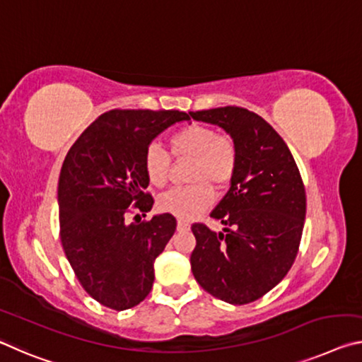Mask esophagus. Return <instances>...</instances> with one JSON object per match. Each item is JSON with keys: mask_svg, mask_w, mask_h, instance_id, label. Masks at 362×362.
I'll return each mask as SVG.
<instances>
[{"mask_svg": "<svg viewBox=\"0 0 362 362\" xmlns=\"http://www.w3.org/2000/svg\"><path fill=\"white\" fill-rule=\"evenodd\" d=\"M177 228H179V230H190V222L179 219V222H177Z\"/></svg>", "mask_w": 362, "mask_h": 362, "instance_id": "34e87169", "label": "esophagus"}]
</instances>
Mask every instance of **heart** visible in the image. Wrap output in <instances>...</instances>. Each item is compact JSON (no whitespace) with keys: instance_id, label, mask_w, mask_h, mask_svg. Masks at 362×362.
Wrapping results in <instances>:
<instances>
[{"instance_id":"1","label":"heart","mask_w":362,"mask_h":362,"mask_svg":"<svg viewBox=\"0 0 362 362\" xmlns=\"http://www.w3.org/2000/svg\"><path fill=\"white\" fill-rule=\"evenodd\" d=\"M175 159H192L187 180L192 185L174 188L159 198V209L179 219L190 221L209 209L216 199L214 188L226 190L238 168V148L230 135L217 134L204 124H190L169 139ZM143 170L153 187H164L169 180L170 158L158 143L143 153Z\"/></svg>"}]
</instances>
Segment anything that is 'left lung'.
<instances>
[{"label": "left lung", "instance_id": "8db88e82", "mask_svg": "<svg viewBox=\"0 0 362 362\" xmlns=\"http://www.w3.org/2000/svg\"><path fill=\"white\" fill-rule=\"evenodd\" d=\"M190 116L219 125L238 148L230 190L211 211L226 228L216 233L206 223H193L192 272L212 296L248 305L293 266L306 217L305 183L282 136L256 112L226 106Z\"/></svg>", "mask_w": 362, "mask_h": 362}]
</instances>
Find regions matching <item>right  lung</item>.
Instances as JSON below:
<instances>
[{
    "mask_svg": "<svg viewBox=\"0 0 362 362\" xmlns=\"http://www.w3.org/2000/svg\"><path fill=\"white\" fill-rule=\"evenodd\" d=\"M187 112L112 109L90 124L62 163L57 202L59 237L74 274L100 305L124 311L145 300L154 282V259L175 232L172 214L146 216L143 153L154 136ZM139 221H136V219Z\"/></svg>",
    "mask_w": 362,
    "mask_h": 362,
    "instance_id": "1",
    "label": "right lung"
}]
</instances>
